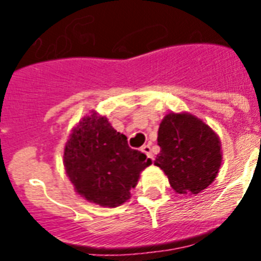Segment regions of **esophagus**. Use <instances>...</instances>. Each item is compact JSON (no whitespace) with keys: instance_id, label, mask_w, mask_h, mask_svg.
Returning <instances> with one entry per match:
<instances>
[{"instance_id":"obj_1","label":"esophagus","mask_w":261,"mask_h":261,"mask_svg":"<svg viewBox=\"0 0 261 261\" xmlns=\"http://www.w3.org/2000/svg\"><path fill=\"white\" fill-rule=\"evenodd\" d=\"M142 153H145L147 155V158L153 159V153H151V147L150 145H144V146L141 147Z\"/></svg>"}]
</instances>
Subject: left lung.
I'll list each match as a JSON object with an SVG mask.
<instances>
[{
    "mask_svg": "<svg viewBox=\"0 0 261 261\" xmlns=\"http://www.w3.org/2000/svg\"><path fill=\"white\" fill-rule=\"evenodd\" d=\"M161 151L154 165L180 195H197L208 188L222 163L221 140L213 129L190 112H168L159 124Z\"/></svg>",
    "mask_w": 261,
    "mask_h": 261,
    "instance_id": "left-lung-1",
    "label": "left lung"
}]
</instances>
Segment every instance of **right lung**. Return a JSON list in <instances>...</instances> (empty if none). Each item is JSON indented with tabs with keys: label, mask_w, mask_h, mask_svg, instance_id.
Here are the masks:
<instances>
[{
	"label": "right lung",
	"mask_w": 261,
	"mask_h": 261,
	"mask_svg": "<svg viewBox=\"0 0 261 261\" xmlns=\"http://www.w3.org/2000/svg\"><path fill=\"white\" fill-rule=\"evenodd\" d=\"M150 158L128 146L106 116L91 111L71 129L64 147V167L74 191L100 206L115 208L130 199Z\"/></svg>",
	"instance_id": "add662e5"
}]
</instances>
